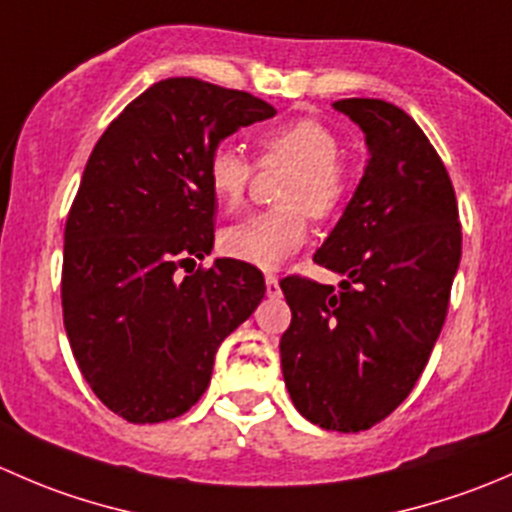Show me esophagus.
Listing matches in <instances>:
<instances>
[{
  "mask_svg": "<svg viewBox=\"0 0 512 512\" xmlns=\"http://www.w3.org/2000/svg\"><path fill=\"white\" fill-rule=\"evenodd\" d=\"M265 287H267V297H280L282 294V289H280V282H277V277L275 275H267L265 277Z\"/></svg>",
  "mask_w": 512,
  "mask_h": 512,
  "instance_id": "obj_1",
  "label": "esophagus"
}]
</instances>
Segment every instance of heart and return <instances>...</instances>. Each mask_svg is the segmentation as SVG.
<instances>
[{"label":"heart","instance_id":"heart-1","mask_svg":"<svg viewBox=\"0 0 512 512\" xmlns=\"http://www.w3.org/2000/svg\"><path fill=\"white\" fill-rule=\"evenodd\" d=\"M257 151L265 165L292 168L282 203L287 208L250 215L225 227L220 247L235 260L260 270H277L307 237V210L327 218L347 195V170L339 163V138L314 118L282 123L257 136ZM252 163L235 146H218L208 160V185L220 205L235 210L247 193Z\"/></svg>","mask_w":512,"mask_h":512}]
</instances>
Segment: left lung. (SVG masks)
I'll return each mask as SVG.
<instances>
[{"label":"left lung","instance_id":"obj_1","mask_svg":"<svg viewBox=\"0 0 512 512\" xmlns=\"http://www.w3.org/2000/svg\"><path fill=\"white\" fill-rule=\"evenodd\" d=\"M334 111L364 133V175L314 262L344 280L287 277L280 339L294 409L327 431H366L416 386L441 334L461 262L451 178L414 118L379 98Z\"/></svg>","mask_w":512,"mask_h":512}]
</instances>
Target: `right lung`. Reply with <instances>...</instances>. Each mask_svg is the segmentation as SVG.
<instances>
[{
	"mask_svg": "<svg viewBox=\"0 0 512 512\" xmlns=\"http://www.w3.org/2000/svg\"><path fill=\"white\" fill-rule=\"evenodd\" d=\"M272 116L245 91L165 79L123 108L86 163L64 232V327L84 379L126 421L183 416L223 339L265 297L257 267L195 260L215 242L210 156Z\"/></svg>",
	"mask_w": 512,
	"mask_h": 512,
	"instance_id": "obj_1",
	"label": "right lung"
}]
</instances>
